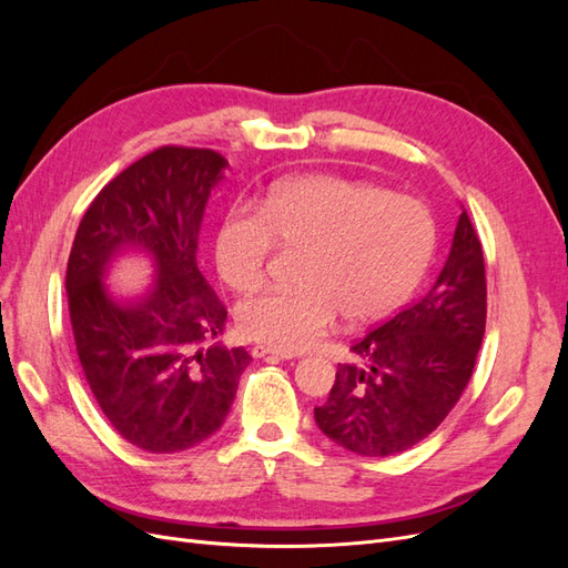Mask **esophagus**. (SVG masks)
I'll return each mask as SVG.
<instances>
[{"label": "esophagus", "instance_id": "esophagus-1", "mask_svg": "<svg viewBox=\"0 0 568 568\" xmlns=\"http://www.w3.org/2000/svg\"><path fill=\"white\" fill-rule=\"evenodd\" d=\"M251 355L253 357H274V359H288V357H294V353H286V351H277V348H270V346H253L251 348Z\"/></svg>", "mask_w": 568, "mask_h": 568}]
</instances>
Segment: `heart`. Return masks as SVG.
<instances>
[{"instance_id": "b5f03b06", "label": "heart", "mask_w": 568, "mask_h": 568, "mask_svg": "<svg viewBox=\"0 0 568 568\" xmlns=\"http://www.w3.org/2000/svg\"><path fill=\"white\" fill-rule=\"evenodd\" d=\"M277 246H303L298 286L244 301L236 326L270 348L303 351L338 313L367 322L398 307L432 263L436 225L415 196L341 175H303L270 186L257 205H230L213 242L220 280L239 294L261 288Z\"/></svg>"}]
</instances>
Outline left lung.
<instances>
[{
    "mask_svg": "<svg viewBox=\"0 0 568 568\" xmlns=\"http://www.w3.org/2000/svg\"><path fill=\"white\" fill-rule=\"evenodd\" d=\"M484 248L464 211L438 280L376 324L338 365L329 400L315 407L326 438L355 455L388 457L436 432L467 388L486 332Z\"/></svg>",
    "mask_w": 568,
    "mask_h": 568,
    "instance_id": "1",
    "label": "left lung"
}]
</instances>
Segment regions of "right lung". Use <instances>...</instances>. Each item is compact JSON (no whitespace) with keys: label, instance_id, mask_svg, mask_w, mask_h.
<instances>
[{"label":"right lung","instance_id":"1","mask_svg":"<svg viewBox=\"0 0 568 568\" xmlns=\"http://www.w3.org/2000/svg\"><path fill=\"white\" fill-rule=\"evenodd\" d=\"M225 168L213 149L146 153L97 194L68 257V311L84 379L115 432L146 453H180L211 438L251 363L244 348L213 343L227 307L196 265L205 201ZM123 247L146 250L160 272L134 306H118L100 282Z\"/></svg>","mask_w":568,"mask_h":568}]
</instances>
